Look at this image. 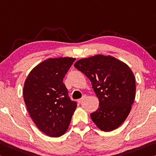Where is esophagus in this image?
Wrapping results in <instances>:
<instances>
[{"mask_svg":"<svg viewBox=\"0 0 156 156\" xmlns=\"http://www.w3.org/2000/svg\"><path fill=\"white\" fill-rule=\"evenodd\" d=\"M86 98H87V96H86V95H83V97L81 98H80V99H79V100L78 101V103H81L84 100L86 99Z\"/></svg>","mask_w":156,"mask_h":156,"instance_id":"obj_1","label":"esophagus"}]
</instances>
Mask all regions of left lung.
Wrapping results in <instances>:
<instances>
[{"label": "left lung", "instance_id": "1", "mask_svg": "<svg viewBox=\"0 0 156 156\" xmlns=\"http://www.w3.org/2000/svg\"><path fill=\"white\" fill-rule=\"evenodd\" d=\"M74 66L90 79L99 101L91 119L100 130L112 131L129 115L135 97V78L126 64L111 55H96L78 60Z\"/></svg>", "mask_w": 156, "mask_h": 156}]
</instances>
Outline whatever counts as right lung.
<instances>
[{
  "label": "right lung",
  "mask_w": 156,
  "mask_h": 156,
  "mask_svg": "<svg viewBox=\"0 0 156 156\" xmlns=\"http://www.w3.org/2000/svg\"><path fill=\"white\" fill-rule=\"evenodd\" d=\"M75 60L47 59L32 69L24 83L23 99L30 116L41 132L52 137L65 134L77 107L62 82Z\"/></svg>",
  "instance_id": "add662e5"
}]
</instances>
